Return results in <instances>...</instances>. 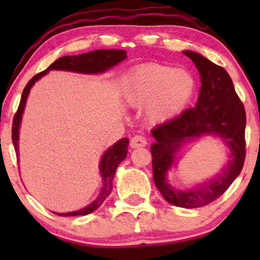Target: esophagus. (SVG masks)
<instances>
[{
	"mask_svg": "<svg viewBox=\"0 0 260 260\" xmlns=\"http://www.w3.org/2000/svg\"><path fill=\"white\" fill-rule=\"evenodd\" d=\"M147 138L144 136H142V135H136V136H134L131 138L130 141V147L131 148H141V147H145L147 145Z\"/></svg>",
	"mask_w": 260,
	"mask_h": 260,
	"instance_id": "34e87169",
	"label": "esophagus"
}]
</instances>
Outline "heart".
Returning <instances> with one entry per match:
<instances>
[{
	"label": "heart",
	"instance_id": "b5f03b06",
	"mask_svg": "<svg viewBox=\"0 0 260 260\" xmlns=\"http://www.w3.org/2000/svg\"><path fill=\"white\" fill-rule=\"evenodd\" d=\"M197 88L194 77L186 70L148 63L137 67L127 78L124 99L133 108L147 105V117L163 123L180 115L193 98Z\"/></svg>",
	"mask_w": 260,
	"mask_h": 260
}]
</instances>
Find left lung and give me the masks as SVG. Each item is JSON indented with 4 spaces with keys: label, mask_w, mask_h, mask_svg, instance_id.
I'll return each mask as SVG.
<instances>
[{
    "label": "left lung",
    "mask_w": 260,
    "mask_h": 260,
    "mask_svg": "<svg viewBox=\"0 0 260 260\" xmlns=\"http://www.w3.org/2000/svg\"><path fill=\"white\" fill-rule=\"evenodd\" d=\"M201 76V88L197 104L180 116L156 126L151 131L156 142L150 147L152 176L157 189L169 204L183 208H198L221 197L243 169L245 147V108L234 90L230 74L221 66L199 53L184 51ZM213 134L219 136L230 148L231 159L217 176L193 190L179 191L166 181L175 154L183 143L193 138Z\"/></svg>",
    "instance_id": "1"
}]
</instances>
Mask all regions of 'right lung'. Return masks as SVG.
Wrapping results in <instances>:
<instances>
[{"instance_id":"right-lung-1","label":"right lung","mask_w":260,"mask_h":260,"mask_svg":"<svg viewBox=\"0 0 260 260\" xmlns=\"http://www.w3.org/2000/svg\"><path fill=\"white\" fill-rule=\"evenodd\" d=\"M126 59V52L122 49H97V51H92L88 53L79 55H66L61 56L58 60H55L52 65H49L47 70L42 71L38 73L31 79L28 81L26 87L23 88L22 95H21V101L19 109L14 116L13 126H12V140L14 148H15L16 155L19 156V129L21 118H22V113L26 105L27 97L29 94V91L35 81H38L41 77L47 74L51 70H60V71H70V72H78L85 74H95L102 73L111 69L117 63L123 61ZM127 144L129 140L127 138H122L112 147H110L108 150L103 155L101 165H99V170H101V175L103 179V187L99 193L98 198L86 207L76 212L69 213H54L60 216H76V215H86L90 213L94 212L99 206H102L103 202L106 198L109 197L112 190V180L116 174V169L120 162L126 157L127 155Z\"/></svg>"}]
</instances>
